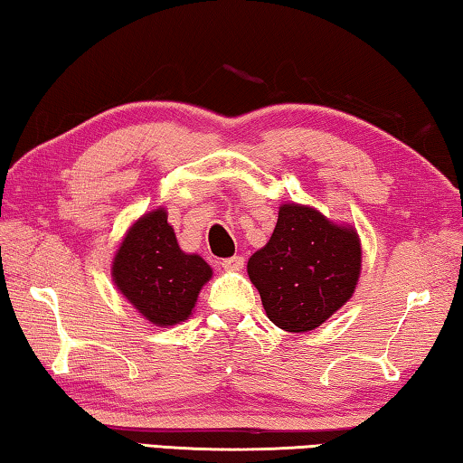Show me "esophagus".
<instances>
[{"instance_id": "obj_1", "label": "esophagus", "mask_w": 463, "mask_h": 463, "mask_svg": "<svg viewBox=\"0 0 463 463\" xmlns=\"http://www.w3.org/2000/svg\"><path fill=\"white\" fill-rule=\"evenodd\" d=\"M221 265L224 269H231V271H239L242 269V265H245V257L241 255H234V257H229V260H222Z\"/></svg>"}]
</instances>
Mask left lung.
<instances>
[{
	"label": "left lung",
	"mask_w": 463,
	"mask_h": 463,
	"mask_svg": "<svg viewBox=\"0 0 463 463\" xmlns=\"http://www.w3.org/2000/svg\"><path fill=\"white\" fill-rule=\"evenodd\" d=\"M359 269L355 231L298 203L279 208L269 242L247 263L269 320L289 333L312 331L335 315L354 294Z\"/></svg>",
	"instance_id": "1"
}]
</instances>
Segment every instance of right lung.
Listing matches in <instances>:
<instances>
[{"instance_id":"obj_1","label":"right lung","mask_w":463,"mask_h":463,"mask_svg":"<svg viewBox=\"0 0 463 463\" xmlns=\"http://www.w3.org/2000/svg\"><path fill=\"white\" fill-rule=\"evenodd\" d=\"M114 284L146 320L177 325L192 315L202 286L213 276L200 255H185L163 208L132 224L112 268Z\"/></svg>"}]
</instances>
